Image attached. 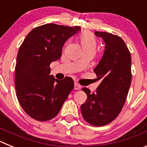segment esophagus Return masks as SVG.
<instances>
[{"instance_id":"esophagus-1","label":"esophagus","mask_w":147,"mask_h":147,"mask_svg":"<svg viewBox=\"0 0 147 147\" xmlns=\"http://www.w3.org/2000/svg\"><path fill=\"white\" fill-rule=\"evenodd\" d=\"M80 88H81V86H80V85H79L78 83L75 82L74 83V89L75 90H80Z\"/></svg>"}]
</instances>
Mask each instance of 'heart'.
<instances>
[{"mask_svg":"<svg viewBox=\"0 0 147 147\" xmlns=\"http://www.w3.org/2000/svg\"><path fill=\"white\" fill-rule=\"evenodd\" d=\"M79 41L84 51H90L96 52L98 46L97 40L94 35L89 32H84L79 36Z\"/></svg>","mask_w":147,"mask_h":147,"instance_id":"obj_1","label":"heart"}]
</instances>
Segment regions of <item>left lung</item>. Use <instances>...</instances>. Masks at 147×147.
Returning a JSON list of instances; mask_svg holds the SVG:
<instances>
[{"mask_svg": "<svg viewBox=\"0 0 147 147\" xmlns=\"http://www.w3.org/2000/svg\"><path fill=\"white\" fill-rule=\"evenodd\" d=\"M95 34L105 42L103 57L94 68L102 82L95 93L82 88L88 98L81 105V112L89 124L101 127L117 117L125 103L132 80L131 54L124 40L117 35L104 32H96Z\"/></svg>", "mask_w": 147, "mask_h": 147, "instance_id": "1", "label": "left lung"}]
</instances>
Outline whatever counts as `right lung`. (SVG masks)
I'll return each instance as SVG.
<instances>
[{
    "instance_id": "right-lung-1",
    "label": "right lung",
    "mask_w": 147,
    "mask_h": 147,
    "mask_svg": "<svg viewBox=\"0 0 147 147\" xmlns=\"http://www.w3.org/2000/svg\"><path fill=\"white\" fill-rule=\"evenodd\" d=\"M80 30V26L48 23L32 29L20 45L15 65L16 95L32 119L45 121L55 117L74 87L71 77L61 81L50 75V64L60 58L66 40Z\"/></svg>"
}]
</instances>
